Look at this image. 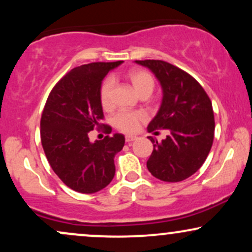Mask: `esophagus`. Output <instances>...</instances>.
Masks as SVG:
<instances>
[{"instance_id":"obj_1","label":"esophagus","mask_w":252,"mask_h":252,"mask_svg":"<svg viewBox=\"0 0 252 252\" xmlns=\"http://www.w3.org/2000/svg\"><path fill=\"white\" fill-rule=\"evenodd\" d=\"M136 140V136H132V135H126V142H132V141Z\"/></svg>"}]
</instances>
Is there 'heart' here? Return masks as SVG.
<instances>
[{"mask_svg": "<svg viewBox=\"0 0 252 252\" xmlns=\"http://www.w3.org/2000/svg\"><path fill=\"white\" fill-rule=\"evenodd\" d=\"M126 79L131 84L132 89L140 97L149 96L155 88V79L148 71L142 68H132L126 73ZM112 91L114 80L112 78H105L99 88V102L103 109L108 110L112 105ZM144 118L141 112L121 111L116 114L112 123L118 130L123 132H134L137 130L138 124Z\"/></svg>", "mask_w": 252, "mask_h": 252, "instance_id": "obj_1", "label": "heart"}]
</instances>
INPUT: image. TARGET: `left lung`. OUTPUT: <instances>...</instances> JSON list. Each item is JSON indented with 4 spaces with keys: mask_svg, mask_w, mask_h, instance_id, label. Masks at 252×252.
Masks as SVG:
<instances>
[{
    "mask_svg": "<svg viewBox=\"0 0 252 252\" xmlns=\"http://www.w3.org/2000/svg\"><path fill=\"white\" fill-rule=\"evenodd\" d=\"M148 67L162 88V103L148 131L168 129L161 142L149 136L154 149L147 161L153 176L166 182L189 178L202 166L215 137V115L210 97L187 72L162 60H136Z\"/></svg>",
    "mask_w": 252,
    "mask_h": 252,
    "instance_id": "left-lung-1",
    "label": "left lung"
}]
</instances>
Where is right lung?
Masks as SVG:
<instances>
[{"instance_id": "right-lung-1", "label": "right lung", "mask_w": 252, "mask_h": 252, "mask_svg": "<svg viewBox=\"0 0 252 252\" xmlns=\"http://www.w3.org/2000/svg\"><path fill=\"white\" fill-rule=\"evenodd\" d=\"M123 62L91 63L66 73L52 89L40 121V136L52 169L67 187L96 193L115 176L114 158L124 146V136L114 134L90 142L89 132L102 126L99 88L104 77Z\"/></svg>"}]
</instances>
